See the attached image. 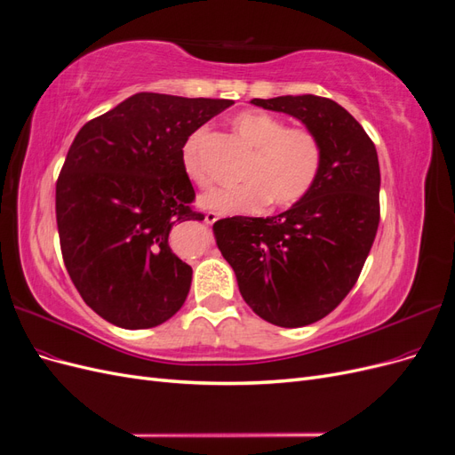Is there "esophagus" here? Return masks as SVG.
Returning a JSON list of instances; mask_svg holds the SVG:
<instances>
[{"instance_id":"esophagus-1","label":"esophagus","mask_w":455,"mask_h":455,"mask_svg":"<svg viewBox=\"0 0 455 455\" xmlns=\"http://www.w3.org/2000/svg\"><path fill=\"white\" fill-rule=\"evenodd\" d=\"M216 220H218V214H216V212H211V211H209V212H204V222L209 224V226H211V224H214Z\"/></svg>"}]
</instances>
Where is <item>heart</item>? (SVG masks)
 <instances>
[{"mask_svg":"<svg viewBox=\"0 0 455 455\" xmlns=\"http://www.w3.org/2000/svg\"><path fill=\"white\" fill-rule=\"evenodd\" d=\"M231 127L254 148L235 188H216L201 197V204L218 214H258L271 204L286 209L304 199L313 189L323 167L319 139L301 127L259 109H244L231 117ZM204 129L188 136L182 148V169L197 186L209 184V172L201 161Z\"/></svg>","mask_w":455,"mask_h":455,"instance_id":"heart-1","label":"heart"}]
</instances>
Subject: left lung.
<instances>
[{"label": "left lung", "mask_w": 455, "mask_h": 455, "mask_svg": "<svg viewBox=\"0 0 455 455\" xmlns=\"http://www.w3.org/2000/svg\"><path fill=\"white\" fill-rule=\"evenodd\" d=\"M251 102L304 123L323 146V167L288 211L218 220L216 244L258 316L283 328L306 326L349 294L376 239L378 151L361 123L330 99L288 94Z\"/></svg>", "instance_id": "left-lung-1"}]
</instances>
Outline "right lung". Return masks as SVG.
<instances>
[{
  "label": "right lung",
  "instance_id": "obj_1",
  "mask_svg": "<svg viewBox=\"0 0 455 455\" xmlns=\"http://www.w3.org/2000/svg\"><path fill=\"white\" fill-rule=\"evenodd\" d=\"M231 104L136 92L85 123L68 149L57 182L62 258L81 298L108 323L151 328L184 306L191 267L169 235L204 216L191 209L182 148Z\"/></svg>",
  "mask_w": 455,
  "mask_h": 455
}]
</instances>
